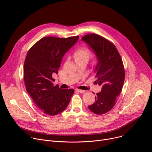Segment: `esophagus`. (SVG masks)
Instances as JSON below:
<instances>
[{
    "label": "esophagus",
    "mask_w": 152,
    "mask_h": 152,
    "mask_svg": "<svg viewBox=\"0 0 152 152\" xmlns=\"http://www.w3.org/2000/svg\"><path fill=\"white\" fill-rule=\"evenodd\" d=\"M75 91L79 92V93H84L86 92V91H84V90H81V89H76Z\"/></svg>",
    "instance_id": "34e87169"
}]
</instances>
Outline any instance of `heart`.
<instances>
[{"label":"heart","mask_w":152,"mask_h":152,"mask_svg":"<svg viewBox=\"0 0 152 152\" xmlns=\"http://www.w3.org/2000/svg\"><path fill=\"white\" fill-rule=\"evenodd\" d=\"M91 56V51L86 47H81L75 50L73 57L76 62L80 61H88Z\"/></svg>","instance_id":"b5f03b06"}]
</instances>
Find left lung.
I'll return each mask as SVG.
<instances>
[{"instance_id":"obj_1","label":"left lung","mask_w":152,"mask_h":152,"mask_svg":"<svg viewBox=\"0 0 152 152\" xmlns=\"http://www.w3.org/2000/svg\"><path fill=\"white\" fill-rule=\"evenodd\" d=\"M82 40L96 54V83L102 86V91L95 96V102L88 108L95 114H104L113 108L122 91L125 79L123 62L115 45L103 37L90 34L84 36Z\"/></svg>"}]
</instances>
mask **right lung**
Returning <instances> with one entry per match:
<instances>
[{
  "instance_id": "right-lung-1",
  "label": "right lung",
  "mask_w": 152,
  "mask_h": 152,
  "mask_svg": "<svg viewBox=\"0 0 152 152\" xmlns=\"http://www.w3.org/2000/svg\"><path fill=\"white\" fill-rule=\"evenodd\" d=\"M79 37H45L36 42L26 54L23 66L26 91L35 104L49 115H56L65 110L74 93L73 89L54 86L53 75L58 73L63 56Z\"/></svg>"
}]
</instances>
